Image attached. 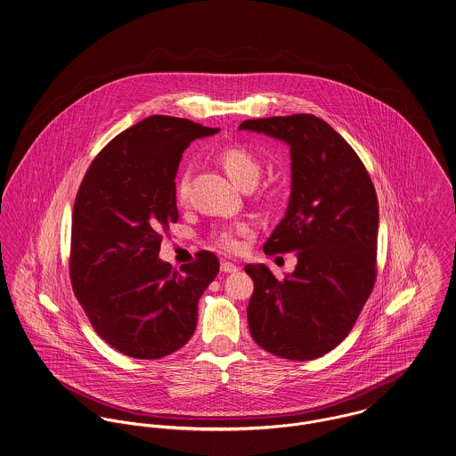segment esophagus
Segmentation results:
<instances>
[{"label":"esophagus","instance_id":"esophagus-1","mask_svg":"<svg viewBox=\"0 0 456 456\" xmlns=\"http://www.w3.org/2000/svg\"><path fill=\"white\" fill-rule=\"evenodd\" d=\"M221 272H223V273H235V272H239V266H237L235 263L223 261V263H221Z\"/></svg>","mask_w":456,"mask_h":456}]
</instances>
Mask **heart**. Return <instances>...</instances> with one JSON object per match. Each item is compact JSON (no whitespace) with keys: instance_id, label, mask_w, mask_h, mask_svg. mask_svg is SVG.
Returning a JSON list of instances; mask_svg holds the SVG:
<instances>
[{"instance_id":"1","label":"heart","mask_w":456,"mask_h":456,"mask_svg":"<svg viewBox=\"0 0 456 456\" xmlns=\"http://www.w3.org/2000/svg\"><path fill=\"white\" fill-rule=\"evenodd\" d=\"M217 160L223 166L224 173L232 178V182L243 186L245 183L257 182L261 166L259 160L242 147H226L217 153ZM188 191V173L183 171L176 183V197L178 200L186 199ZM250 232L248 224L237 223L232 226H223L213 233L214 243L226 252H239L242 247V237Z\"/></svg>"}]
</instances>
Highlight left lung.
I'll return each mask as SVG.
<instances>
[{
	"instance_id": "8db88e82",
	"label": "left lung",
	"mask_w": 456,
	"mask_h": 456,
	"mask_svg": "<svg viewBox=\"0 0 456 456\" xmlns=\"http://www.w3.org/2000/svg\"><path fill=\"white\" fill-rule=\"evenodd\" d=\"M239 129L290 147L292 188L266 254L296 252L294 273L278 280L247 265L254 280L248 330L274 356L307 362L338 346L354 327L377 276L379 202L370 175L332 126L311 114L248 119Z\"/></svg>"
}]
</instances>
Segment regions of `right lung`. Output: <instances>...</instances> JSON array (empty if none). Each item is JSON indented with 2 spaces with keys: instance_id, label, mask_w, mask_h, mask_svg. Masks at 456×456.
I'll return each mask as SVG.
<instances>
[{
  "instance_id": "1",
  "label": "right lung",
  "mask_w": 456,
  "mask_h": 456,
  "mask_svg": "<svg viewBox=\"0 0 456 456\" xmlns=\"http://www.w3.org/2000/svg\"><path fill=\"white\" fill-rule=\"evenodd\" d=\"M217 127L151 116L118 134L86 171L72 211L69 272L94 332L122 354L159 360L183 347L197 305L219 273L209 250L173 270L159 259L178 221L176 173L184 149Z\"/></svg>"
}]
</instances>
